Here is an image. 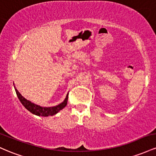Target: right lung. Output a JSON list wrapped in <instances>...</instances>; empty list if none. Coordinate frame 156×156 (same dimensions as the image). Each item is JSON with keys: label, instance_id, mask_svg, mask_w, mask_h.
<instances>
[{"label": "right lung", "instance_id": "1", "mask_svg": "<svg viewBox=\"0 0 156 156\" xmlns=\"http://www.w3.org/2000/svg\"><path fill=\"white\" fill-rule=\"evenodd\" d=\"M15 87L17 98H19L20 101V103L23 105V106H24L27 110L32 113V114H35V115L37 116H39V117H40V116L41 117H48V116L55 115V114H56L58 112H60L62 109H63L67 104L68 94H69V93H67L64 101L62 102V103H61L60 104L55 105V106L44 107L35 104V103H32V102L30 101H28V100L26 99L24 97L22 96V94L18 92V90L16 89L15 87Z\"/></svg>", "mask_w": 156, "mask_h": 156}]
</instances>
